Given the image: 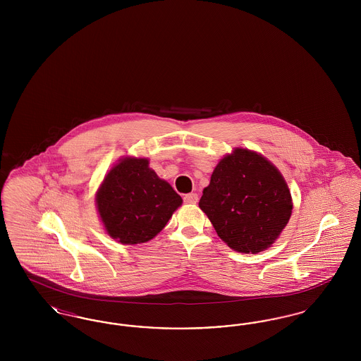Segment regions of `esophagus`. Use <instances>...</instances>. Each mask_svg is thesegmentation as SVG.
<instances>
[{"label": "esophagus", "mask_w": 361, "mask_h": 361, "mask_svg": "<svg viewBox=\"0 0 361 361\" xmlns=\"http://www.w3.org/2000/svg\"><path fill=\"white\" fill-rule=\"evenodd\" d=\"M197 200H199L197 193H187V195H184V202L188 203V204H196Z\"/></svg>", "instance_id": "obj_1"}]
</instances>
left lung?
<instances>
[{"label": "left lung", "mask_w": 361, "mask_h": 361, "mask_svg": "<svg viewBox=\"0 0 361 361\" xmlns=\"http://www.w3.org/2000/svg\"><path fill=\"white\" fill-rule=\"evenodd\" d=\"M199 207L231 249L249 255L269 247L288 224L291 193L267 158L235 149L216 165Z\"/></svg>", "instance_id": "obj_1"}]
</instances>
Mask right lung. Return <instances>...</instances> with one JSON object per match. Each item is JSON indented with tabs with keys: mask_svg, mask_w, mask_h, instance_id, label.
<instances>
[{
	"mask_svg": "<svg viewBox=\"0 0 361 361\" xmlns=\"http://www.w3.org/2000/svg\"><path fill=\"white\" fill-rule=\"evenodd\" d=\"M96 202L108 234L135 245L154 238L183 199L149 168L146 158H124L105 176Z\"/></svg>",
	"mask_w": 361,
	"mask_h": 361,
	"instance_id": "add662e5",
	"label": "right lung"
}]
</instances>
